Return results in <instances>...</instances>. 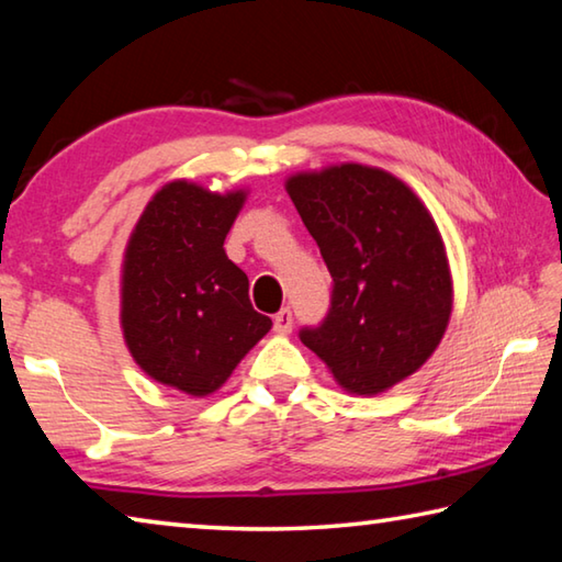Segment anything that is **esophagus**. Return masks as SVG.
I'll return each mask as SVG.
<instances>
[{"label":"esophagus","mask_w":562,"mask_h":562,"mask_svg":"<svg viewBox=\"0 0 562 562\" xmlns=\"http://www.w3.org/2000/svg\"><path fill=\"white\" fill-rule=\"evenodd\" d=\"M272 324H274V331H278V334H290L292 331V310L282 307L278 314L272 316Z\"/></svg>","instance_id":"1"}]
</instances>
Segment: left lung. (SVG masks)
Instances as JSON below:
<instances>
[{"label": "left lung", "mask_w": 562, "mask_h": 562, "mask_svg": "<svg viewBox=\"0 0 562 562\" xmlns=\"http://www.w3.org/2000/svg\"><path fill=\"white\" fill-rule=\"evenodd\" d=\"M288 193L331 274L329 312L300 339L346 391L381 393L430 359L452 312L435 221L403 181L341 165L297 175Z\"/></svg>", "instance_id": "left-lung-1"}]
</instances>
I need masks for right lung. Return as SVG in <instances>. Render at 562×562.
I'll return each mask as SVG.
<instances>
[{
	"mask_svg": "<svg viewBox=\"0 0 562 562\" xmlns=\"http://www.w3.org/2000/svg\"><path fill=\"white\" fill-rule=\"evenodd\" d=\"M246 193L171 181L147 203L125 252L122 329L142 371L189 395L223 385L265 334L248 274L223 250Z\"/></svg>",
	"mask_w": 562,
	"mask_h": 562,
	"instance_id": "right-lung-1",
	"label": "right lung"
}]
</instances>
